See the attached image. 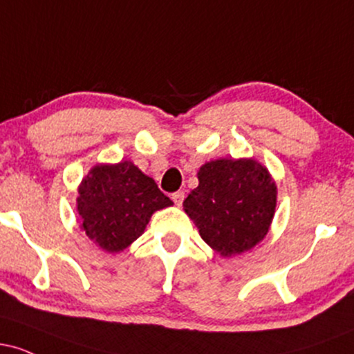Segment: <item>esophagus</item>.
Instances as JSON below:
<instances>
[{"instance_id": "1", "label": "esophagus", "mask_w": 354, "mask_h": 354, "mask_svg": "<svg viewBox=\"0 0 354 354\" xmlns=\"http://www.w3.org/2000/svg\"><path fill=\"white\" fill-rule=\"evenodd\" d=\"M171 200L174 201V205L176 206H181L183 201H185V191H176V193H173Z\"/></svg>"}]
</instances>
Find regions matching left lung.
Returning a JSON list of instances; mask_svg holds the SVG:
<instances>
[{
	"label": "left lung",
	"mask_w": 354,
	"mask_h": 354,
	"mask_svg": "<svg viewBox=\"0 0 354 354\" xmlns=\"http://www.w3.org/2000/svg\"><path fill=\"white\" fill-rule=\"evenodd\" d=\"M198 180L183 206L216 253L239 254L266 236L276 186L265 166L254 160H216L201 166Z\"/></svg>",
	"instance_id": "8db88e82"
}]
</instances>
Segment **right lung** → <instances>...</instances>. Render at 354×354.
<instances>
[{
	"label": "right lung",
	"mask_w": 354,
	"mask_h": 354,
	"mask_svg": "<svg viewBox=\"0 0 354 354\" xmlns=\"http://www.w3.org/2000/svg\"><path fill=\"white\" fill-rule=\"evenodd\" d=\"M78 193L81 228L108 253L123 251L143 234L154 211L173 205L131 161L95 166Z\"/></svg>",
	"instance_id": "1"
}]
</instances>
